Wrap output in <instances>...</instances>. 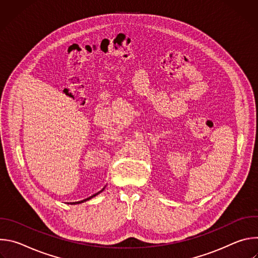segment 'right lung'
I'll return each instance as SVG.
<instances>
[{
    "instance_id": "right-lung-1",
    "label": "right lung",
    "mask_w": 258,
    "mask_h": 258,
    "mask_svg": "<svg viewBox=\"0 0 258 258\" xmlns=\"http://www.w3.org/2000/svg\"><path fill=\"white\" fill-rule=\"evenodd\" d=\"M106 187V186H105ZM105 187L101 190V191H99L98 193H96V194H94V195H92V196H90V197H88V198H86V199H84V200H81V201H78V202H70V203H67V204H71V205H76V204H81V203H84V202H86V201H88V200H90V199H92V198H94L95 196H97V195H99L101 192H103L104 191V189H105Z\"/></svg>"
}]
</instances>
